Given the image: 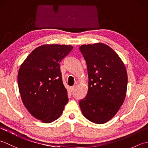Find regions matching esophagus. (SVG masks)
Masks as SVG:
<instances>
[{
    "label": "esophagus",
    "mask_w": 148,
    "mask_h": 148,
    "mask_svg": "<svg viewBox=\"0 0 148 148\" xmlns=\"http://www.w3.org/2000/svg\"><path fill=\"white\" fill-rule=\"evenodd\" d=\"M75 88H76V85H74V86H71V87H70V90L72 92V91H73V90H74Z\"/></svg>",
    "instance_id": "34e87169"
}]
</instances>
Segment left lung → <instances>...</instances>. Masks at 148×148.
Returning a JSON list of instances; mask_svg holds the SVG:
<instances>
[{"label": "left lung", "instance_id": "8db88e82", "mask_svg": "<svg viewBox=\"0 0 148 148\" xmlns=\"http://www.w3.org/2000/svg\"><path fill=\"white\" fill-rule=\"evenodd\" d=\"M87 65L88 90L79 100L83 114L89 121L103 124L114 117L126 97V68L114 50L103 43L79 47Z\"/></svg>", "mask_w": 148, "mask_h": 148}]
</instances>
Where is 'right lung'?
I'll return each mask as SVG.
<instances>
[{"instance_id": "add662e5", "label": "right lung", "mask_w": 148, "mask_h": 148, "mask_svg": "<svg viewBox=\"0 0 148 148\" xmlns=\"http://www.w3.org/2000/svg\"><path fill=\"white\" fill-rule=\"evenodd\" d=\"M73 47L45 45L36 48L20 66L18 84L28 111L44 123L58 119L68 102L60 62Z\"/></svg>"}]
</instances>
